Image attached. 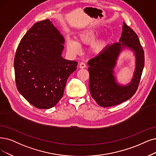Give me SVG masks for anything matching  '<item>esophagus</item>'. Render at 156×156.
Segmentation results:
<instances>
[{
  "instance_id": "34e87169",
  "label": "esophagus",
  "mask_w": 156,
  "mask_h": 156,
  "mask_svg": "<svg viewBox=\"0 0 156 156\" xmlns=\"http://www.w3.org/2000/svg\"><path fill=\"white\" fill-rule=\"evenodd\" d=\"M79 67L80 68H84L86 67V65L84 63H83V62H81V63H79Z\"/></svg>"
}]
</instances>
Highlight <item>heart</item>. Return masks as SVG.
I'll list each match as a JSON object with an SVG mask.
<instances>
[{
    "label": "heart",
    "mask_w": 156,
    "mask_h": 156,
    "mask_svg": "<svg viewBox=\"0 0 156 156\" xmlns=\"http://www.w3.org/2000/svg\"><path fill=\"white\" fill-rule=\"evenodd\" d=\"M97 34L96 31L89 30L79 34L77 37V41L68 38L66 40V48L71 54H77L80 51V45L89 44L95 40ZM106 45L107 41L101 39L93 42L91 45L90 49L92 52L97 54L102 52Z\"/></svg>",
    "instance_id": "obj_1"
}]
</instances>
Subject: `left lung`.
Instances as JSON below:
<instances>
[{
    "label": "left lung",
    "instance_id": "obj_1",
    "mask_svg": "<svg viewBox=\"0 0 156 156\" xmlns=\"http://www.w3.org/2000/svg\"><path fill=\"white\" fill-rule=\"evenodd\" d=\"M126 46L135 52L136 67L131 83L127 86H120L115 83L113 68L118 54ZM88 64L90 66L89 88L91 97L100 106H113L127 101L138 90L145 65L144 51L138 36L123 23L119 42L107 46L97 56L90 59Z\"/></svg>",
    "mask_w": 156,
    "mask_h": 156
}]
</instances>
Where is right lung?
I'll return each mask as SVG.
<instances>
[{"label": "right lung", "mask_w": 156, "mask_h": 156, "mask_svg": "<svg viewBox=\"0 0 156 156\" xmlns=\"http://www.w3.org/2000/svg\"><path fill=\"white\" fill-rule=\"evenodd\" d=\"M65 39L50 20L36 22L23 36L14 59L16 88L34 107L50 109L63 97L77 62L63 58Z\"/></svg>", "instance_id": "right-lung-1"}]
</instances>
